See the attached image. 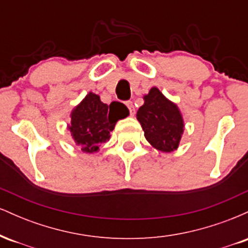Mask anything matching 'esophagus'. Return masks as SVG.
Segmentation results:
<instances>
[{
  "instance_id": "1",
  "label": "esophagus",
  "mask_w": 248,
  "mask_h": 248,
  "mask_svg": "<svg viewBox=\"0 0 248 248\" xmlns=\"http://www.w3.org/2000/svg\"><path fill=\"white\" fill-rule=\"evenodd\" d=\"M126 106L128 107V109H129L130 115L135 114V107H134V105H133L132 101H126Z\"/></svg>"
}]
</instances>
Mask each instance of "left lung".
I'll return each instance as SVG.
<instances>
[{"label": "left lung", "instance_id": "1", "mask_svg": "<svg viewBox=\"0 0 248 248\" xmlns=\"http://www.w3.org/2000/svg\"><path fill=\"white\" fill-rule=\"evenodd\" d=\"M143 99L144 104L139 108L136 118L147 141L160 152H173L184 132V121L177 105L168 100L157 87L150 88Z\"/></svg>", "mask_w": 248, "mask_h": 248}]
</instances>
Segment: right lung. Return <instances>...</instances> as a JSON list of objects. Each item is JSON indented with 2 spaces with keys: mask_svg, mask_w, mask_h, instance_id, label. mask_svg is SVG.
<instances>
[{
  "mask_svg": "<svg viewBox=\"0 0 248 248\" xmlns=\"http://www.w3.org/2000/svg\"><path fill=\"white\" fill-rule=\"evenodd\" d=\"M124 118V109L114 104H104L100 96L90 92L71 113V132L76 144L85 153H95L100 144L109 140L116 121Z\"/></svg>",
  "mask_w": 248,
  "mask_h": 248,
  "instance_id": "1",
  "label": "right lung"
}]
</instances>
